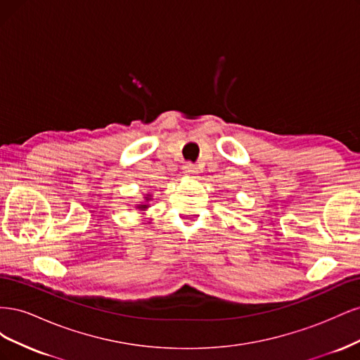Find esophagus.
<instances>
[{"instance_id": "esophagus-1", "label": "esophagus", "mask_w": 360, "mask_h": 360, "mask_svg": "<svg viewBox=\"0 0 360 360\" xmlns=\"http://www.w3.org/2000/svg\"><path fill=\"white\" fill-rule=\"evenodd\" d=\"M183 169H184V172H186V174H195V172L198 171L197 165H195V163H192V162H186V163H184Z\"/></svg>"}]
</instances>
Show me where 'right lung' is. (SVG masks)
Masks as SVG:
<instances>
[{
  "mask_svg": "<svg viewBox=\"0 0 360 360\" xmlns=\"http://www.w3.org/2000/svg\"><path fill=\"white\" fill-rule=\"evenodd\" d=\"M147 200H148V197H147ZM139 209H147V205H139Z\"/></svg>",
  "mask_w": 360,
  "mask_h": 360,
  "instance_id": "1",
  "label": "right lung"
}]
</instances>
